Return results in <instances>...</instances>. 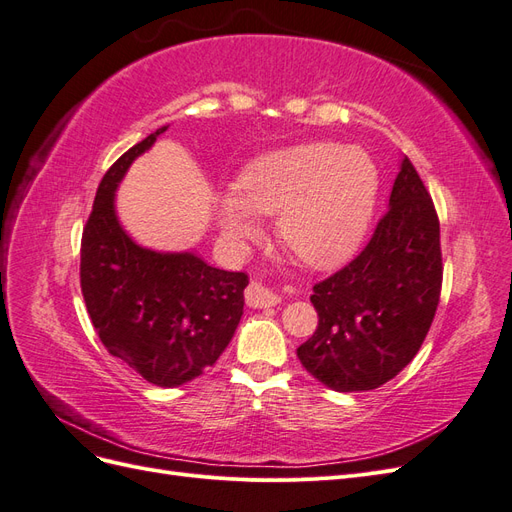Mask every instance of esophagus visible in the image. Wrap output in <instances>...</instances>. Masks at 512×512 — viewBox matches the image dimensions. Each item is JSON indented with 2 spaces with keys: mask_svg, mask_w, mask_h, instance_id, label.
<instances>
[{
  "mask_svg": "<svg viewBox=\"0 0 512 512\" xmlns=\"http://www.w3.org/2000/svg\"><path fill=\"white\" fill-rule=\"evenodd\" d=\"M245 301L250 307H273L282 301V297H277V294L269 288H265L262 284H250L245 290Z\"/></svg>",
  "mask_w": 512,
  "mask_h": 512,
  "instance_id": "esophagus-1",
  "label": "esophagus"
}]
</instances>
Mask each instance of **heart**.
<instances>
[{
  "label": "heart",
  "instance_id": "heart-1",
  "mask_svg": "<svg viewBox=\"0 0 512 512\" xmlns=\"http://www.w3.org/2000/svg\"><path fill=\"white\" fill-rule=\"evenodd\" d=\"M380 173L361 147L305 143L247 164L218 203L222 232L232 243L260 235L256 215L277 216V237L303 265L329 269L346 260L374 218Z\"/></svg>",
  "mask_w": 512,
  "mask_h": 512
}]
</instances>
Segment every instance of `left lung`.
<instances>
[{
	"instance_id": "1",
	"label": "left lung",
	"mask_w": 512,
	"mask_h": 512,
	"mask_svg": "<svg viewBox=\"0 0 512 512\" xmlns=\"http://www.w3.org/2000/svg\"><path fill=\"white\" fill-rule=\"evenodd\" d=\"M442 288L440 222L408 158L363 252L314 286L318 327L297 348L303 367L339 393L395 378L425 342Z\"/></svg>"
}]
</instances>
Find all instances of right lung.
<instances>
[{
    "mask_svg": "<svg viewBox=\"0 0 512 512\" xmlns=\"http://www.w3.org/2000/svg\"><path fill=\"white\" fill-rule=\"evenodd\" d=\"M166 130L128 149L102 177L83 228L81 290L104 348L147 382L173 389L220 359L243 316L250 280L192 252L147 250L121 228L117 185Z\"/></svg>",
    "mask_w": 512,
    "mask_h": 512,
    "instance_id": "add662e5",
    "label": "right lung"
}]
</instances>
